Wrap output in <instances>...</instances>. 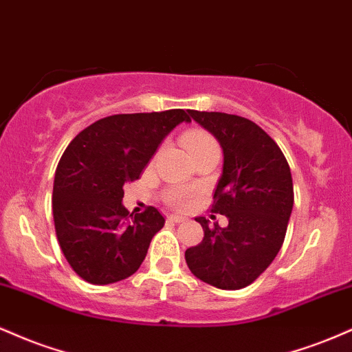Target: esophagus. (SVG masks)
Returning a JSON list of instances; mask_svg holds the SVG:
<instances>
[{
	"mask_svg": "<svg viewBox=\"0 0 352 352\" xmlns=\"http://www.w3.org/2000/svg\"><path fill=\"white\" fill-rule=\"evenodd\" d=\"M167 220H168V221H172V223H184V221L187 220V218H185V217H180V215H168V217H167Z\"/></svg>",
	"mask_w": 352,
	"mask_h": 352,
	"instance_id": "esophagus-1",
	"label": "esophagus"
}]
</instances>
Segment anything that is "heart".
Segmentation results:
<instances>
[{
    "label": "heart",
    "mask_w": 352,
    "mask_h": 352,
    "mask_svg": "<svg viewBox=\"0 0 352 352\" xmlns=\"http://www.w3.org/2000/svg\"><path fill=\"white\" fill-rule=\"evenodd\" d=\"M184 145L187 148L188 153L204 151V148H218L217 140L213 139L212 134L208 132L200 131V129H193V131H188L187 134L184 135ZM167 200L172 207L185 210L192 205L193 201V192L190 188H172L170 192L167 193Z\"/></svg>",
    "instance_id": "obj_1"
}]
</instances>
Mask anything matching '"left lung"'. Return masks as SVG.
<instances>
[{
    "label": "left lung",
    "mask_w": 352,
    "mask_h": 352,
    "mask_svg": "<svg viewBox=\"0 0 352 352\" xmlns=\"http://www.w3.org/2000/svg\"><path fill=\"white\" fill-rule=\"evenodd\" d=\"M188 112L223 148V172L210 212L227 217L228 227L197 217L205 235L185 252V261L199 280L241 289L272 265L285 241L294 201L292 170L278 144L250 119Z\"/></svg>",
    "instance_id": "1"
}]
</instances>
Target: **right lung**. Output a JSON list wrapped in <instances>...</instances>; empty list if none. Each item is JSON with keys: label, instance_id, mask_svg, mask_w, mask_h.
Listing matches in <instances>:
<instances>
[{"label": "right lung", "instance_id": "1", "mask_svg": "<svg viewBox=\"0 0 352 352\" xmlns=\"http://www.w3.org/2000/svg\"><path fill=\"white\" fill-rule=\"evenodd\" d=\"M190 122L184 109L116 114L79 132L60 157L52 188L56 236L71 268L92 285L134 274L165 218L155 207L129 213L124 184L134 182L165 135Z\"/></svg>", "mask_w": 352, "mask_h": 352}]
</instances>
